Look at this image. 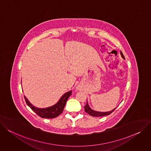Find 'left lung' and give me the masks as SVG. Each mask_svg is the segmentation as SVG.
I'll list each match as a JSON object with an SVG mask.
<instances>
[{
    "label": "left lung",
    "mask_w": 151,
    "mask_h": 151,
    "mask_svg": "<svg viewBox=\"0 0 151 151\" xmlns=\"http://www.w3.org/2000/svg\"><path fill=\"white\" fill-rule=\"evenodd\" d=\"M121 54L122 57V58H124V56L122 54V52L121 51ZM84 109H85V112L88 113L90 115L92 116H95V117H98V116H106V115H110L112 112H113V111H114V110L116 109H113L112 111L110 112H96L94 111L93 110H92L90 107H89V105L88 104V102L87 101V104L84 106Z\"/></svg>",
    "instance_id": "left-lung-1"
}]
</instances>
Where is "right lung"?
Masks as SVG:
<instances>
[{
  "label": "right lung",
  "mask_w": 151,
  "mask_h": 151,
  "mask_svg": "<svg viewBox=\"0 0 151 151\" xmlns=\"http://www.w3.org/2000/svg\"><path fill=\"white\" fill-rule=\"evenodd\" d=\"M71 94L72 91L66 93L61 97L57 103L51 107L45 109H39L35 107L29 102L25 96L24 99L27 104L40 117L43 118H54L59 116L63 112L66 103Z\"/></svg>",
  "instance_id": "1"
}]
</instances>
